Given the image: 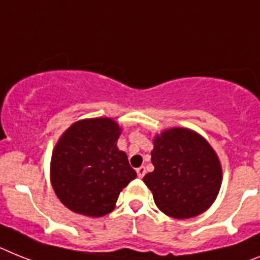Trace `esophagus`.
<instances>
[{
    "label": "esophagus",
    "instance_id": "1",
    "mask_svg": "<svg viewBox=\"0 0 260 260\" xmlns=\"http://www.w3.org/2000/svg\"><path fill=\"white\" fill-rule=\"evenodd\" d=\"M137 176H139V178H143L144 176H145V168L144 167H140V168H137Z\"/></svg>",
    "mask_w": 260,
    "mask_h": 260
}]
</instances>
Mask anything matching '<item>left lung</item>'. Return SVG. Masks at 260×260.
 <instances>
[{"label":"left lung","instance_id":"1","mask_svg":"<svg viewBox=\"0 0 260 260\" xmlns=\"http://www.w3.org/2000/svg\"><path fill=\"white\" fill-rule=\"evenodd\" d=\"M154 171L143 181L154 204L176 219L197 217L208 210L222 184L217 153L204 137L187 128H171L153 140Z\"/></svg>","mask_w":260,"mask_h":260}]
</instances>
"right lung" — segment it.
<instances>
[{"label":"right lung","mask_w":260,"mask_h":260,"mask_svg":"<svg viewBox=\"0 0 260 260\" xmlns=\"http://www.w3.org/2000/svg\"><path fill=\"white\" fill-rule=\"evenodd\" d=\"M121 128L108 117L79 120L52 150V189L66 208L87 217L115 209L120 191L136 178L128 157L116 147Z\"/></svg>","instance_id":"1"}]
</instances>
